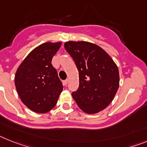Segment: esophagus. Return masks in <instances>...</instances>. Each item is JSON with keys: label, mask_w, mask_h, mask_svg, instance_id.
Segmentation results:
<instances>
[{"label": "esophagus", "mask_w": 147, "mask_h": 147, "mask_svg": "<svg viewBox=\"0 0 147 147\" xmlns=\"http://www.w3.org/2000/svg\"><path fill=\"white\" fill-rule=\"evenodd\" d=\"M68 82H69V81H68L67 79L64 80V81H63V84L64 86H66V85H67V84H68Z\"/></svg>", "instance_id": "1"}]
</instances>
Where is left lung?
Here are the masks:
<instances>
[{"label": "left lung", "mask_w": 147, "mask_h": 147, "mask_svg": "<svg viewBox=\"0 0 147 147\" xmlns=\"http://www.w3.org/2000/svg\"><path fill=\"white\" fill-rule=\"evenodd\" d=\"M64 47L79 72V87L71 96L87 113H96L111 104L119 88V70L108 53L88 42L69 41Z\"/></svg>", "instance_id": "1"}]
</instances>
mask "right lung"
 <instances>
[{
    "label": "right lung",
    "instance_id": "1",
    "mask_svg": "<svg viewBox=\"0 0 147 147\" xmlns=\"http://www.w3.org/2000/svg\"><path fill=\"white\" fill-rule=\"evenodd\" d=\"M61 42H45L32 51L18 66L15 85L22 102L33 111L52 109L63 90L62 82L51 60Z\"/></svg>",
    "mask_w": 147,
    "mask_h": 147
}]
</instances>
